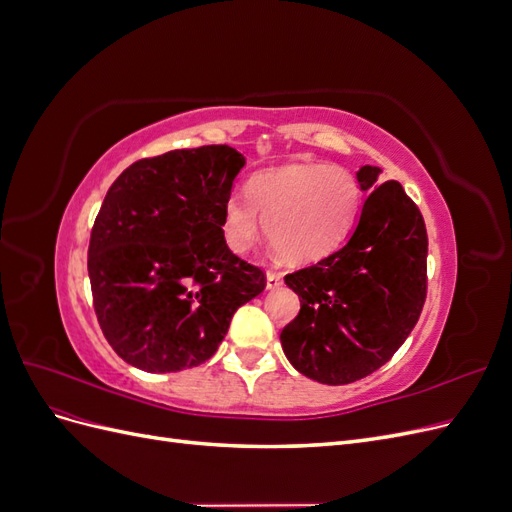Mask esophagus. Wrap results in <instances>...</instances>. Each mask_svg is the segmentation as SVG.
Instances as JSON below:
<instances>
[{
    "label": "esophagus",
    "instance_id": "1",
    "mask_svg": "<svg viewBox=\"0 0 512 512\" xmlns=\"http://www.w3.org/2000/svg\"><path fill=\"white\" fill-rule=\"evenodd\" d=\"M280 286H282V275L269 271L267 273V290H277Z\"/></svg>",
    "mask_w": 512,
    "mask_h": 512
}]
</instances>
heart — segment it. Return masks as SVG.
<instances>
[{
  "label": "heart",
  "instance_id": "b5f03b06",
  "mask_svg": "<svg viewBox=\"0 0 512 512\" xmlns=\"http://www.w3.org/2000/svg\"><path fill=\"white\" fill-rule=\"evenodd\" d=\"M363 190L352 170L322 162H292L256 173L243 196L222 209V237L243 254L265 235L290 265H316L346 243L359 220Z\"/></svg>",
  "mask_w": 512,
  "mask_h": 512
}]
</instances>
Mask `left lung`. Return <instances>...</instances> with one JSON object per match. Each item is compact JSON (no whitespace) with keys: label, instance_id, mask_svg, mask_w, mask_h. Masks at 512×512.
<instances>
[{"label":"left lung","instance_id":"left-lung-1","mask_svg":"<svg viewBox=\"0 0 512 512\" xmlns=\"http://www.w3.org/2000/svg\"><path fill=\"white\" fill-rule=\"evenodd\" d=\"M361 166L369 192L348 243L318 265L284 277L299 294V316L280 339L286 359L322 384L374 374L406 342L427 297V230L397 181Z\"/></svg>","mask_w":512,"mask_h":512}]
</instances>
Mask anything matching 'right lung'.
<instances>
[{
    "label": "right lung",
    "instance_id": "1",
    "mask_svg": "<svg viewBox=\"0 0 512 512\" xmlns=\"http://www.w3.org/2000/svg\"><path fill=\"white\" fill-rule=\"evenodd\" d=\"M245 158L228 145L138 160L106 192L87 271L106 342L149 371L209 361L237 309L265 290L262 269L232 254L222 209Z\"/></svg>",
    "mask_w": 512,
    "mask_h": 512
}]
</instances>
